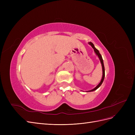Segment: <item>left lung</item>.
<instances>
[{
  "label": "left lung",
  "mask_w": 135,
  "mask_h": 135,
  "mask_svg": "<svg viewBox=\"0 0 135 135\" xmlns=\"http://www.w3.org/2000/svg\"><path fill=\"white\" fill-rule=\"evenodd\" d=\"M89 44L91 45V46H92V47L93 48V50H94V51H95V52L96 53V55H97L98 56H99V59H100V61H101V65H102V67H103V77H102V79H101V81H100V83L97 85V86L96 87H95L94 89H92V90L88 91V92H91V91H95L96 89H97L98 88L100 87V85L102 84V83H103V81H104V78H105V68H104V62H103V58H102V56H101V54H100L99 51H98V50H97V49L95 47V46H94V45H93V44L92 43L89 42Z\"/></svg>",
  "instance_id": "left-lung-1"
}]
</instances>
